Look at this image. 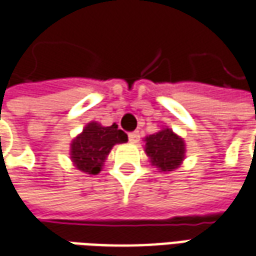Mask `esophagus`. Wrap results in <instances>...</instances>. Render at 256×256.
<instances>
[{
  "label": "esophagus",
  "mask_w": 256,
  "mask_h": 256,
  "mask_svg": "<svg viewBox=\"0 0 256 256\" xmlns=\"http://www.w3.org/2000/svg\"><path fill=\"white\" fill-rule=\"evenodd\" d=\"M128 142H134V144L140 142V133H138V132H132V133H128Z\"/></svg>",
  "instance_id": "1"
}]
</instances>
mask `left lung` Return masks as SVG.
Masks as SVG:
<instances>
[{
    "label": "left lung",
    "mask_w": 256,
    "mask_h": 256,
    "mask_svg": "<svg viewBox=\"0 0 256 256\" xmlns=\"http://www.w3.org/2000/svg\"><path fill=\"white\" fill-rule=\"evenodd\" d=\"M144 142L151 162L161 171H174L185 157V142L171 128H162L146 137Z\"/></svg>",
    "instance_id": "8db88e82"
}]
</instances>
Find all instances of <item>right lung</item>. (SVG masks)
<instances>
[{"label":"right lung","instance_id":"add662e5","mask_svg":"<svg viewBox=\"0 0 256 256\" xmlns=\"http://www.w3.org/2000/svg\"><path fill=\"white\" fill-rule=\"evenodd\" d=\"M128 142V134L118 124L104 128L92 122L71 144V158L80 171L96 175L114 144Z\"/></svg>","mask_w":256,"mask_h":256}]
</instances>
